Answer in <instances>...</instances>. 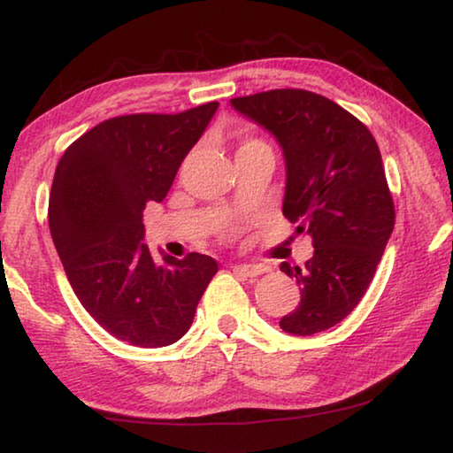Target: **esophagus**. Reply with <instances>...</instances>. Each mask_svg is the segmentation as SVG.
Returning <instances> with one entry per match:
<instances>
[{
	"instance_id": "esophagus-1",
	"label": "esophagus",
	"mask_w": 453,
	"mask_h": 453,
	"mask_svg": "<svg viewBox=\"0 0 453 453\" xmlns=\"http://www.w3.org/2000/svg\"><path fill=\"white\" fill-rule=\"evenodd\" d=\"M234 270L238 272V274L246 276V278H256V276L264 274V272L268 268H265V265H260V264H238V265H234Z\"/></svg>"
}]
</instances>
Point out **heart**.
<instances>
[{
    "mask_svg": "<svg viewBox=\"0 0 453 453\" xmlns=\"http://www.w3.org/2000/svg\"><path fill=\"white\" fill-rule=\"evenodd\" d=\"M265 142L264 141H260V139H252V136H250V139H243L242 141V145H240V149H252V147H264ZM238 149V150H240Z\"/></svg>",
    "mask_w": 453,
    "mask_h": 453,
    "instance_id": "obj_1",
    "label": "heart"
}]
</instances>
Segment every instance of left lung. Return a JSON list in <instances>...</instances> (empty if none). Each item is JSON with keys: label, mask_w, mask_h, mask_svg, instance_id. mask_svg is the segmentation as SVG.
<instances>
[{"label": "left lung", "mask_w": 453, "mask_h": 453, "mask_svg": "<svg viewBox=\"0 0 453 453\" xmlns=\"http://www.w3.org/2000/svg\"><path fill=\"white\" fill-rule=\"evenodd\" d=\"M276 136L286 159L284 218L312 238L304 268L280 264L300 286L286 333L317 334L347 319L367 292L395 226L375 136L333 100L303 88L232 98Z\"/></svg>", "instance_id": "8db88e82"}]
</instances>
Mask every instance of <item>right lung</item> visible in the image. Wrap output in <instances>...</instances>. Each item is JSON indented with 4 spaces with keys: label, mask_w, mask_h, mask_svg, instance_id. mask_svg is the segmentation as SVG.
Wrapping results in <instances>:
<instances>
[{
    "label": "right lung",
    "mask_w": 453,
    "mask_h": 453,
    "mask_svg": "<svg viewBox=\"0 0 453 453\" xmlns=\"http://www.w3.org/2000/svg\"><path fill=\"white\" fill-rule=\"evenodd\" d=\"M218 106L109 119L78 136L56 167L48 224L68 282L100 326L134 347L181 339L218 272L210 256L157 262L141 243L142 210L167 196Z\"/></svg>",
    "instance_id": "add662e5"
}]
</instances>
